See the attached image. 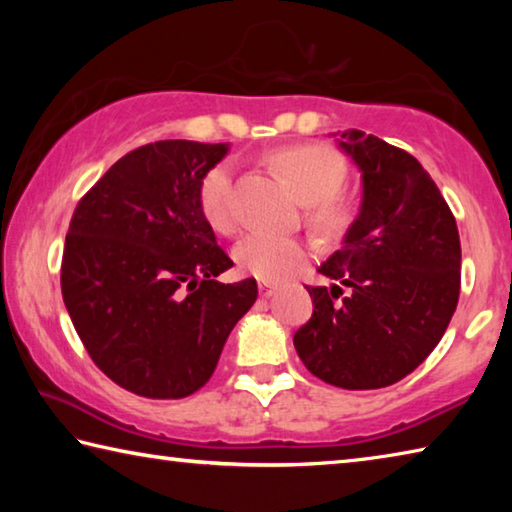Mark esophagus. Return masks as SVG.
<instances>
[{"mask_svg": "<svg viewBox=\"0 0 512 512\" xmlns=\"http://www.w3.org/2000/svg\"><path fill=\"white\" fill-rule=\"evenodd\" d=\"M275 289H277V284H273V282H266V280L259 282V293H262L264 298H271Z\"/></svg>", "mask_w": 512, "mask_h": 512, "instance_id": "34e87169", "label": "esophagus"}]
</instances>
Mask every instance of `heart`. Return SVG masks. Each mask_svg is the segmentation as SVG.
I'll list each match as a JSON object with an SVG mask.
<instances>
[{
  "label": "heart",
  "mask_w": 512,
  "mask_h": 512,
  "mask_svg": "<svg viewBox=\"0 0 512 512\" xmlns=\"http://www.w3.org/2000/svg\"><path fill=\"white\" fill-rule=\"evenodd\" d=\"M273 167L282 173L302 203L314 205V219L323 228H339L348 219V203L336 194L348 178V164L339 151L323 144L287 146L271 155ZM198 207L216 232H230L237 223L235 176L228 162H219L198 185ZM311 250L305 241L255 232L235 248L239 268L257 280L280 282L305 268Z\"/></svg>",
  "instance_id": "heart-1"
}]
</instances>
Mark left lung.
Segmentation results:
<instances>
[{
    "label": "left lung",
    "instance_id": "left-lung-1",
    "mask_svg": "<svg viewBox=\"0 0 512 512\" xmlns=\"http://www.w3.org/2000/svg\"><path fill=\"white\" fill-rule=\"evenodd\" d=\"M339 146L361 171V212L318 268L332 287H307L314 314L293 345L311 375L372 391L404 379L443 339L461 293V239L411 153L357 128Z\"/></svg>",
    "mask_w": 512,
    "mask_h": 512
}]
</instances>
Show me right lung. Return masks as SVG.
Listing matches in <instances>:
<instances>
[{
  "mask_svg": "<svg viewBox=\"0 0 512 512\" xmlns=\"http://www.w3.org/2000/svg\"><path fill=\"white\" fill-rule=\"evenodd\" d=\"M228 144L162 140L126 153L69 221L60 289L103 375L151 400L207 384L232 327L257 300L253 277L216 282L232 259L198 207Z\"/></svg>",
  "mask_w": 512,
  "mask_h": 512,
  "instance_id": "add662e5",
  "label": "right lung"
}]
</instances>
